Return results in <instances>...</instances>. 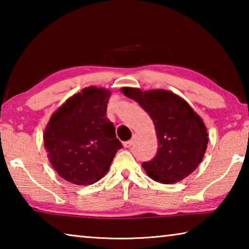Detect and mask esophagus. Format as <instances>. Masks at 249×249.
<instances>
[{
  "mask_svg": "<svg viewBox=\"0 0 249 249\" xmlns=\"http://www.w3.org/2000/svg\"><path fill=\"white\" fill-rule=\"evenodd\" d=\"M134 138H135V136L133 137V140H130V141H127V142H124V147H125V148H128V147H130V146H132L133 145V142H134Z\"/></svg>",
  "mask_w": 249,
  "mask_h": 249,
  "instance_id": "34e87169",
  "label": "esophagus"
}]
</instances>
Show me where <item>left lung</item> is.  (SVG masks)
<instances>
[{
  "label": "left lung",
  "instance_id": "left-lung-1",
  "mask_svg": "<svg viewBox=\"0 0 249 249\" xmlns=\"http://www.w3.org/2000/svg\"><path fill=\"white\" fill-rule=\"evenodd\" d=\"M125 96L141 105L153 120L158 150L142 166L151 179L175 183L195 171L203 159L209 138L201 117L183 99L167 90L122 88Z\"/></svg>",
  "mask_w": 249,
  "mask_h": 249
}]
</instances>
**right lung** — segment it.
I'll use <instances>...</instances> for the list:
<instances>
[{"label":"right lung","instance_id":"1","mask_svg":"<svg viewBox=\"0 0 249 249\" xmlns=\"http://www.w3.org/2000/svg\"><path fill=\"white\" fill-rule=\"evenodd\" d=\"M111 92L89 87L69 98L50 117L44 146L58 175L78 185L99 181L122 144L107 117Z\"/></svg>","mask_w":249,"mask_h":249}]
</instances>
